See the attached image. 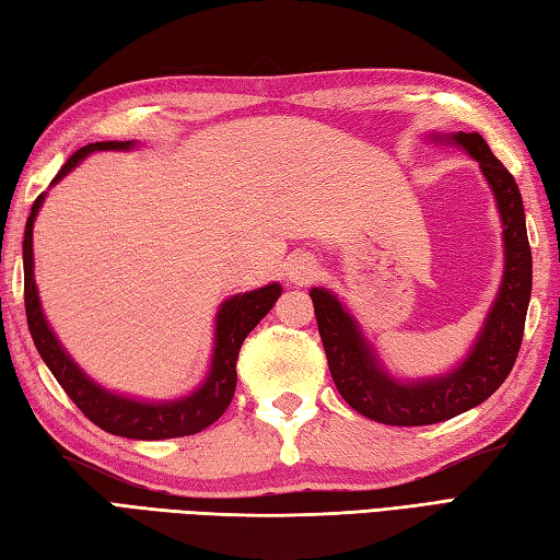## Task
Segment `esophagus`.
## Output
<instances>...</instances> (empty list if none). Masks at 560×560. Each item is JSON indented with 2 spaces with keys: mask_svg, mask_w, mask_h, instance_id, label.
I'll use <instances>...</instances> for the list:
<instances>
[{
  "mask_svg": "<svg viewBox=\"0 0 560 560\" xmlns=\"http://www.w3.org/2000/svg\"><path fill=\"white\" fill-rule=\"evenodd\" d=\"M316 270H319L316 260L312 256H307V253H300V256H294L288 262V280L292 284H307L316 278Z\"/></svg>",
  "mask_w": 560,
  "mask_h": 560,
  "instance_id": "esophagus-1",
  "label": "esophagus"
}]
</instances>
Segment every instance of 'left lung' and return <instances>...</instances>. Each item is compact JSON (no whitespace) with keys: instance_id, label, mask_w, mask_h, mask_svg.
<instances>
[{"instance_id":"1","label":"left lung","mask_w":560,"mask_h":560,"mask_svg":"<svg viewBox=\"0 0 560 560\" xmlns=\"http://www.w3.org/2000/svg\"><path fill=\"white\" fill-rule=\"evenodd\" d=\"M429 141L458 145L480 165L502 224V280L466 358L441 375L397 377L380 361L353 312L331 290H310L326 361L341 397L363 417L389 427L436 424L485 402L512 371L532 298V248L514 177L476 131L431 133Z\"/></svg>"}]
</instances>
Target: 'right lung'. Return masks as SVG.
<instances>
[{"label":"right lung","instance_id":"obj_1","mask_svg":"<svg viewBox=\"0 0 560 560\" xmlns=\"http://www.w3.org/2000/svg\"><path fill=\"white\" fill-rule=\"evenodd\" d=\"M136 141H97L82 145L78 153L68 158L60 173L52 177L58 185L62 177L75 171V167L90 153L100 151H133ZM46 202V192L40 195L26 221L24 231V302L28 331L34 339L40 358L48 365L52 377L66 389L68 397L80 407V411L100 429L109 431L114 436L139 439V441H161L189 436L207 429L209 424L224 415L231 397L236 389V358L246 336L256 329L258 322L266 316L272 304L282 294L280 282H270L266 288L238 292L219 304L214 319V346L212 361H209L207 377L202 385L185 397L177 399H139L131 395L114 393L92 380L82 368L72 361V355L62 348L56 331L40 307L36 278H34V221Z\"/></svg>","mask_w":560,"mask_h":560}]
</instances>
